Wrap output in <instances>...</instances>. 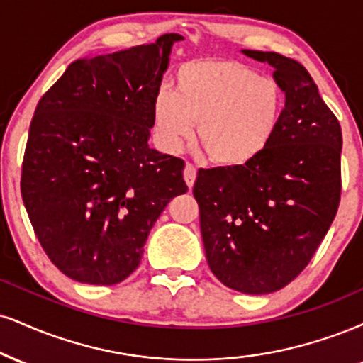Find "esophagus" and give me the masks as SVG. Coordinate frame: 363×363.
I'll list each match as a JSON object with an SVG mask.
<instances>
[{
  "label": "esophagus",
  "mask_w": 363,
  "mask_h": 363,
  "mask_svg": "<svg viewBox=\"0 0 363 363\" xmlns=\"http://www.w3.org/2000/svg\"><path fill=\"white\" fill-rule=\"evenodd\" d=\"M184 181H186V184L189 186V187L194 186V181H196V167H194V165L186 164V167H184Z\"/></svg>",
  "instance_id": "34e87169"
}]
</instances>
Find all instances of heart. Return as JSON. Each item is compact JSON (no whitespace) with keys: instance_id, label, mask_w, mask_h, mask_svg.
Segmentation results:
<instances>
[{"instance_id":"obj_1","label":"heart","mask_w":363,"mask_h":363,"mask_svg":"<svg viewBox=\"0 0 363 363\" xmlns=\"http://www.w3.org/2000/svg\"><path fill=\"white\" fill-rule=\"evenodd\" d=\"M282 91L270 77L228 59L186 62L176 76V93L160 89L152 103L155 138L165 152H177L198 138L213 162L248 164L264 152L282 113Z\"/></svg>"}]
</instances>
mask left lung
<instances>
[{
    "mask_svg": "<svg viewBox=\"0 0 363 363\" xmlns=\"http://www.w3.org/2000/svg\"><path fill=\"white\" fill-rule=\"evenodd\" d=\"M274 67L286 96L277 130L238 167L194 182L209 269L230 289L269 294L303 272L333 223L342 193V128L298 60L242 50Z\"/></svg>",
    "mask_w": 363,
    "mask_h": 363,
    "instance_id": "obj_1",
    "label": "left lung"
}]
</instances>
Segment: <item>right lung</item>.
<instances>
[{
	"mask_svg": "<svg viewBox=\"0 0 363 363\" xmlns=\"http://www.w3.org/2000/svg\"><path fill=\"white\" fill-rule=\"evenodd\" d=\"M182 38L77 59L35 108L21 198L47 257L74 281H125L157 218L187 191L184 160L148 147L152 103Z\"/></svg>",
	"mask_w": 363,
	"mask_h": 363,
	"instance_id": "obj_1",
	"label": "right lung"
}]
</instances>
